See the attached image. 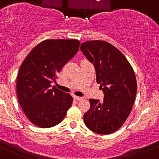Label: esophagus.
<instances>
[{"mask_svg": "<svg viewBox=\"0 0 159 159\" xmlns=\"http://www.w3.org/2000/svg\"><path fill=\"white\" fill-rule=\"evenodd\" d=\"M73 99H75V100H77V101H80L83 99V98L82 97H80V96H73Z\"/></svg>", "mask_w": 159, "mask_h": 159, "instance_id": "obj_1", "label": "esophagus"}]
</instances>
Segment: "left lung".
<instances>
[{"mask_svg":"<svg viewBox=\"0 0 159 159\" xmlns=\"http://www.w3.org/2000/svg\"><path fill=\"white\" fill-rule=\"evenodd\" d=\"M80 49L94 65L96 82L104 93L102 102L89 99L84 122L95 133L111 134L123 125L135 102L137 82L133 68L122 52L106 41H86Z\"/></svg>","mask_w":159,"mask_h":159,"instance_id":"left-lung-1","label":"left lung"}]
</instances>
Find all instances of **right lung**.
Returning a JSON list of instances; mask_svg holds the SVG:
<instances>
[{
    "instance_id": "right-lung-1",
    "label": "right lung",
    "mask_w": 159,
    "mask_h": 159,
    "mask_svg": "<svg viewBox=\"0 0 159 159\" xmlns=\"http://www.w3.org/2000/svg\"><path fill=\"white\" fill-rule=\"evenodd\" d=\"M78 40H46L26 57L17 78L19 103L29 120L40 128H50L64 119L73 97L50 83L79 50Z\"/></svg>"
}]
</instances>
